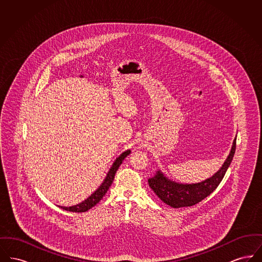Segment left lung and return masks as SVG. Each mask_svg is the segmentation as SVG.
Segmentation results:
<instances>
[{"label":"left lung","mask_w":262,"mask_h":262,"mask_svg":"<svg viewBox=\"0 0 262 262\" xmlns=\"http://www.w3.org/2000/svg\"><path fill=\"white\" fill-rule=\"evenodd\" d=\"M236 151V138L234 139L232 150L226 159L221 169L211 178L191 185L177 184L168 180L158 171L156 174L148 180L149 187L164 203L174 208L187 207L195 205L201 200L207 198L218 187L223 180L225 174L233 160Z\"/></svg>","instance_id":"obj_1"}]
</instances>
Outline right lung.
<instances>
[{
	"label": "right lung",
	"mask_w": 262,
	"mask_h": 262,
	"mask_svg": "<svg viewBox=\"0 0 262 262\" xmlns=\"http://www.w3.org/2000/svg\"><path fill=\"white\" fill-rule=\"evenodd\" d=\"M130 153L129 150H126L124 153H122V155H120V157H118L116 159V161L109 171V173L107 174L106 179L104 180V182L102 183V185L100 186L99 188L94 191V193H92L88 200H84L83 202L75 205V206H71V207H64V206H61V208L67 210V211L71 212H85L88 211V209L92 208L94 205H96L100 200H102V198L105 195V193L107 192V190L109 189V187H111L114 178H115V174L117 173L119 167L121 166L122 162L124 161L125 157Z\"/></svg>",
	"instance_id": "add662e5"
}]
</instances>
